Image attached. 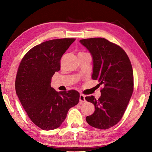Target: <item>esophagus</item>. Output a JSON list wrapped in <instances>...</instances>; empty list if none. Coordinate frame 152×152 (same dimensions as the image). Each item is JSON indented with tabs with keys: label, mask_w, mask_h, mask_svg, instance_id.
Here are the masks:
<instances>
[{
	"label": "esophagus",
	"mask_w": 152,
	"mask_h": 152,
	"mask_svg": "<svg viewBox=\"0 0 152 152\" xmlns=\"http://www.w3.org/2000/svg\"><path fill=\"white\" fill-rule=\"evenodd\" d=\"M80 99V103H84V102H86L85 96L83 95H82V94L80 95V99Z\"/></svg>",
	"instance_id": "obj_1"
}]
</instances>
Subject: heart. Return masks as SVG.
<instances>
[{"label":"heart","instance_id":"obj_1","mask_svg":"<svg viewBox=\"0 0 152 152\" xmlns=\"http://www.w3.org/2000/svg\"><path fill=\"white\" fill-rule=\"evenodd\" d=\"M87 54V53H83V52H80V53H78V54Z\"/></svg>","mask_w":152,"mask_h":152}]
</instances>
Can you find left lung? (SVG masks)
<instances>
[{"label":"left lung","instance_id":"obj_1","mask_svg":"<svg viewBox=\"0 0 152 152\" xmlns=\"http://www.w3.org/2000/svg\"><path fill=\"white\" fill-rule=\"evenodd\" d=\"M93 57L92 79L103 85L101 96L85 99L95 106V112L86 118L91 126L107 129L123 116L134 90V75L131 61L124 50L102 38L80 40Z\"/></svg>","mask_w":152,"mask_h":152}]
</instances>
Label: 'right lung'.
Listing matches in <instances>:
<instances>
[{
  "instance_id": "obj_1",
  "label": "right lung",
  "mask_w": 152,
  "mask_h": 152,
  "mask_svg": "<svg viewBox=\"0 0 152 152\" xmlns=\"http://www.w3.org/2000/svg\"><path fill=\"white\" fill-rule=\"evenodd\" d=\"M74 38L52 39L31 48L21 60L15 80L16 93L33 123L45 131L58 128L80 93L72 90L57 92L51 78L61 69V59Z\"/></svg>"
}]
</instances>
